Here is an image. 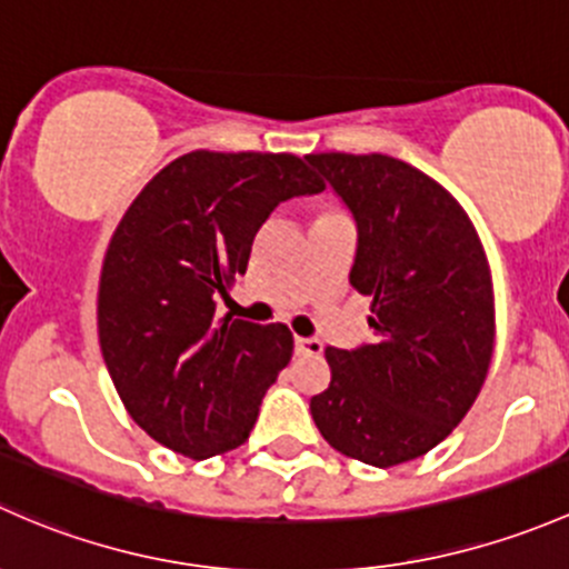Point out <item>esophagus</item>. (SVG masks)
<instances>
[{
	"instance_id": "obj_1",
	"label": "esophagus",
	"mask_w": 569,
	"mask_h": 569,
	"mask_svg": "<svg viewBox=\"0 0 569 569\" xmlns=\"http://www.w3.org/2000/svg\"><path fill=\"white\" fill-rule=\"evenodd\" d=\"M320 353H323V342H320V339L296 337V356H320Z\"/></svg>"
}]
</instances>
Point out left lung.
<instances>
[{"mask_svg": "<svg viewBox=\"0 0 569 569\" xmlns=\"http://www.w3.org/2000/svg\"><path fill=\"white\" fill-rule=\"evenodd\" d=\"M307 161L353 210L350 284L370 296L372 342L326 348L328 389L309 400L320 436L345 458L391 468L443 441L473 406L496 342L488 254L438 180L383 153Z\"/></svg>", "mask_w": 569, "mask_h": 569, "instance_id": "obj_1", "label": "left lung"}]
</instances>
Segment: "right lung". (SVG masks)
<instances>
[{
    "label": "right lung",
    "instance_id": "right-lung-1",
    "mask_svg": "<svg viewBox=\"0 0 569 569\" xmlns=\"http://www.w3.org/2000/svg\"><path fill=\"white\" fill-rule=\"evenodd\" d=\"M292 153L194 150L161 169L111 236L98 284V339L131 419L191 460L238 449L292 356L282 323L219 318L279 202L318 194Z\"/></svg>",
    "mask_w": 569,
    "mask_h": 569
}]
</instances>
